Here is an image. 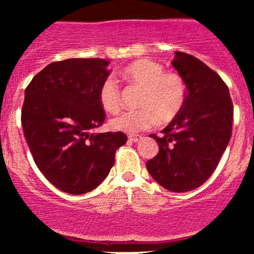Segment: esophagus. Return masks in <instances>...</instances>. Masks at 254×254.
<instances>
[{"mask_svg": "<svg viewBox=\"0 0 254 254\" xmlns=\"http://www.w3.org/2000/svg\"><path fill=\"white\" fill-rule=\"evenodd\" d=\"M141 138L142 137L138 135H130L129 136V141H131V142H138Z\"/></svg>", "mask_w": 254, "mask_h": 254, "instance_id": "1", "label": "esophagus"}]
</instances>
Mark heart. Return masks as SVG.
Listing matches in <instances>:
<instances>
[{"label": "heart", "instance_id": "heart-1", "mask_svg": "<svg viewBox=\"0 0 254 254\" xmlns=\"http://www.w3.org/2000/svg\"><path fill=\"white\" fill-rule=\"evenodd\" d=\"M127 82L142 87L138 98L141 109L127 111L111 121L113 129L124 132H138L154 124H166L173 121L183 110L188 98V87L182 75L165 71L162 64L141 58L122 70ZM99 103L109 113H117L122 106L121 88L113 77H107L100 84Z\"/></svg>", "mask_w": 254, "mask_h": 254}]
</instances>
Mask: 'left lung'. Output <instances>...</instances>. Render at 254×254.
<instances>
[{"mask_svg": "<svg viewBox=\"0 0 254 254\" xmlns=\"http://www.w3.org/2000/svg\"><path fill=\"white\" fill-rule=\"evenodd\" d=\"M172 64L185 80L188 98L162 135H150L159 153L145 166L162 188L186 192L199 188L216 170L232 136L234 109L227 84L202 61L177 51Z\"/></svg>", "mask_w": 254, "mask_h": 254, "instance_id": "8db88e82", "label": "left lung"}]
</instances>
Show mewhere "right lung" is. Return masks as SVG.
<instances>
[{
  "label": "right lung",
  "mask_w": 254,
  "mask_h": 254,
  "mask_svg": "<svg viewBox=\"0 0 254 254\" xmlns=\"http://www.w3.org/2000/svg\"><path fill=\"white\" fill-rule=\"evenodd\" d=\"M110 62L69 58L46 65L26 87L21 110L24 135L37 167L58 190L92 191L115 165L116 151L127 137L93 132L106 119L99 103Z\"/></svg>",
  "instance_id": "add662e5"
}]
</instances>
